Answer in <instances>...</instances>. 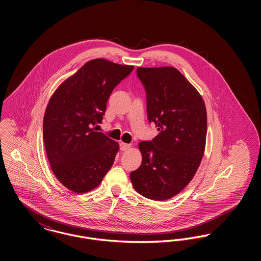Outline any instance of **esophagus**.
Instances as JSON below:
<instances>
[{"label": "esophagus", "mask_w": 261, "mask_h": 261, "mask_svg": "<svg viewBox=\"0 0 261 261\" xmlns=\"http://www.w3.org/2000/svg\"><path fill=\"white\" fill-rule=\"evenodd\" d=\"M119 148H120L121 150H126V149H128L130 148V145L125 144V143H120V144H119Z\"/></svg>", "instance_id": "esophagus-1"}]
</instances>
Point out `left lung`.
I'll return each instance as SVG.
<instances>
[{
	"mask_svg": "<svg viewBox=\"0 0 261 261\" xmlns=\"http://www.w3.org/2000/svg\"><path fill=\"white\" fill-rule=\"evenodd\" d=\"M137 72L146 88L149 121L160 134L139 144L142 164L129 177L138 193L165 201L187 187L202 162L206 107L199 91L175 67H138Z\"/></svg>",
	"mask_w": 261,
	"mask_h": 261,
	"instance_id": "1",
	"label": "left lung"
}]
</instances>
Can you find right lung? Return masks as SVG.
I'll list each match as a JSON object with an SVG mask.
<instances>
[{
  "label": "right lung",
  "mask_w": 261,
  "mask_h": 261,
  "mask_svg": "<svg viewBox=\"0 0 261 261\" xmlns=\"http://www.w3.org/2000/svg\"><path fill=\"white\" fill-rule=\"evenodd\" d=\"M133 69L103 58L90 60L57 87L47 105L43 139L50 168L74 193L99 186L113 165L118 144L93 126L102 121L114 87Z\"/></svg>",
  "instance_id": "1"
}]
</instances>
